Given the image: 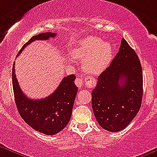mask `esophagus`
<instances>
[{"instance_id":"obj_1","label":"esophagus","mask_w":157,"mask_h":157,"mask_svg":"<svg viewBox=\"0 0 157 157\" xmlns=\"http://www.w3.org/2000/svg\"><path fill=\"white\" fill-rule=\"evenodd\" d=\"M75 84L78 87H82V85H83V80H82L81 77H77V78H76Z\"/></svg>"}]
</instances>
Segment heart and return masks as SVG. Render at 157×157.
Returning a JSON list of instances; mask_svg holds the SVG:
<instances>
[{"instance_id":"obj_1","label":"heart","mask_w":157,"mask_h":157,"mask_svg":"<svg viewBox=\"0 0 157 157\" xmlns=\"http://www.w3.org/2000/svg\"><path fill=\"white\" fill-rule=\"evenodd\" d=\"M73 57L83 60V69L87 73L98 75L106 70L113 57L111 45L94 36H90L80 42L73 51Z\"/></svg>"}]
</instances>
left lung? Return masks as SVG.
Returning <instances> with one entry per match:
<instances>
[{
  "mask_svg": "<svg viewBox=\"0 0 157 157\" xmlns=\"http://www.w3.org/2000/svg\"><path fill=\"white\" fill-rule=\"evenodd\" d=\"M143 77L139 58L123 38L119 52L98 78L91 93L96 120L103 129H124L140 109Z\"/></svg>",
  "mask_w": 157,
  "mask_h": 157,
  "instance_id": "obj_1",
  "label": "left lung"
}]
</instances>
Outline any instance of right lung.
Masks as SVG:
<instances>
[{
  "instance_id": "right-lung-1",
  "label": "right lung",
  "mask_w": 157,
  "mask_h": 157,
  "mask_svg": "<svg viewBox=\"0 0 157 157\" xmlns=\"http://www.w3.org/2000/svg\"><path fill=\"white\" fill-rule=\"evenodd\" d=\"M56 33H43L33 36L19 51L34 40H46L55 37ZM76 76L71 74L64 77L56 91L42 99H30L24 94L19 85L15 73V63L12 67V86L15 105L21 117L35 131L47 135H53L64 129L72 115L77 87L74 80Z\"/></svg>"
}]
</instances>
